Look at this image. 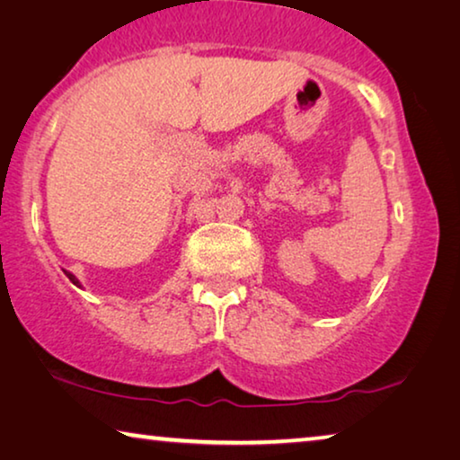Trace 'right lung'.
<instances>
[{
  "mask_svg": "<svg viewBox=\"0 0 460 460\" xmlns=\"http://www.w3.org/2000/svg\"><path fill=\"white\" fill-rule=\"evenodd\" d=\"M63 272H65V274H67V279H69V280H71L73 284H75V287H79V288H82V282H79V280L75 279V276H73L71 272H67V270H63Z\"/></svg>",
  "mask_w": 460,
  "mask_h": 460,
  "instance_id": "add662e5",
  "label": "right lung"
}]
</instances>
